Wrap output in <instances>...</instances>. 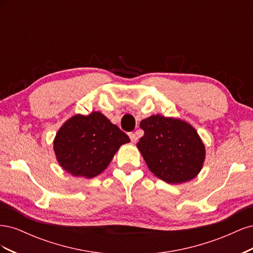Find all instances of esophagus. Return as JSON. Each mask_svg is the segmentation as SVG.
<instances>
[{
  "label": "esophagus",
  "mask_w": 253,
  "mask_h": 253,
  "mask_svg": "<svg viewBox=\"0 0 253 253\" xmlns=\"http://www.w3.org/2000/svg\"><path fill=\"white\" fill-rule=\"evenodd\" d=\"M128 136H129V139H131L132 142H136L137 139H138V138H137V136H136L135 133H129Z\"/></svg>",
  "instance_id": "34e87169"
}]
</instances>
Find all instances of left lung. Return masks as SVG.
<instances>
[{
  "mask_svg": "<svg viewBox=\"0 0 253 253\" xmlns=\"http://www.w3.org/2000/svg\"><path fill=\"white\" fill-rule=\"evenodd\" d=\"M140 127L144 135L137 148L156 177L168 183H182L201 172L206 148L187 121L156 114L141 120Z\"/></svg>",
  "mask_w": 253,
  "mask_h": 253,
  "instance_id": "8db88e82",
  "label": "left lung"
}]
</instances>
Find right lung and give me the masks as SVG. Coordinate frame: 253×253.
I'll return each mask as SVG.
<instances>
[{
    "instance_id": "1",
    "label": "right lung",
    "mask_w": 253,
    "mask_h": 253,
    "mask_svg": "<svg viewBox=\"0 0 253 253\" xmlns=\"http://www.w3.org/2000/svg\"><path fill=\"white\" fill-rule=\"evenodd\" d=\"M128 136L100 112L76 114L61 126L53 139L60 167L75 177L101 174Z\"/></svg>"
}]
</instances>
